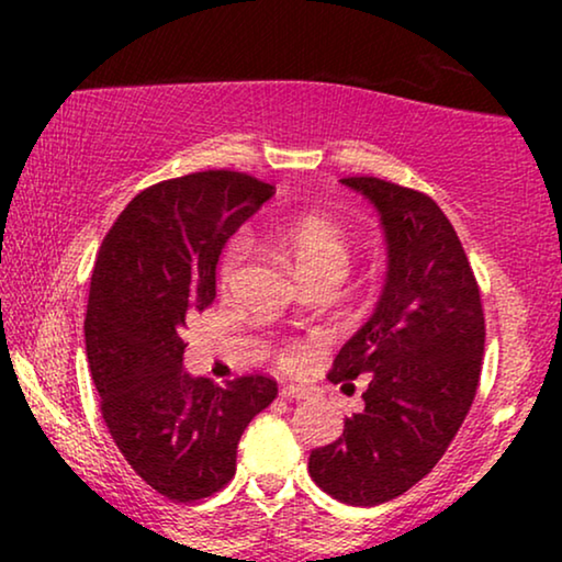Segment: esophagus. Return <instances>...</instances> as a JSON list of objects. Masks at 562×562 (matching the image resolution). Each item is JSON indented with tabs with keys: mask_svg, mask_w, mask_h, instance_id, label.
I'll use <instances>...</instances> for the list:
<instances>
[{
	"mask_svg": "<svg viewBox=\"0 0 562 562\" xmlns=\"http://www.w3.org/2000/svg\"><path fill=\"white\" fill-rule=\"evenodd\" d=\"M281 396L289 398V402H302V398L312 396V389L310 386H299V383H283Z\"/></svg>",
	"mask_w": 562,
	"mask_h": 562,
	"instance_id": "obj_1",
	"label": "esophagus"
}]
</instances>
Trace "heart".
Listing matches in <instances>:
<instances>
[{
  "mask_svg": "<svg viewBox=\"0 0 562 562\" xmlns=\"http://www.w3.org/2000/svg\"><path fill=\"white\" fill-rule=\"evenodd\" d=\"M268 240L289 260L302 281L317 279L325 273L345 276L350 260V233L340 220L325 212H302L281 220ZM245 256L243 240H233L220 260V286L229 289L237 279ZM304 356L302 345H286L281 350V366L294 368Z\"/></svg>",
  "mask_w": 562,
  "mask_h": 562,
  "instance_id": "1",
  "label": "heart"
}]
</instances>
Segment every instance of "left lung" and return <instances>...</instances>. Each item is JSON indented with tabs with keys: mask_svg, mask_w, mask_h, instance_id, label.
<instances>
[{
	"mask_svg": "<svg viewBox=\"0 0 562 562\" xmlns=\"http://www.w3.org/2000/svg\"><path fill=\"white\" fill-rule=\"evenodd\" d=\"M342 183L381 212L389 276L327 373L345 391L368 375L366 409L312 450L310 475L337 502L379 506L425 479L458 435L481 381L486 319L463 243L432 196L375 176Z\"/></svg>",
	"mask_w": 562,
	"mask_h": 562,
	"instance_id": "1",
	"label": "left lung"
}]
</instances>
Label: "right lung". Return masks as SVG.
I'll return each instance as SVG.
<instances>
[{
    "label": "right lung",
    "mask_w": 562,
    "mask_h": 562,
    "mask_svg": "<svg viewBox=\"0 0 562 562\" xmlns=\"http://www.w3.org/2000/svg\"><path fill=\"white\" fill-rule=\"evenodd\" d=\"M271 196V183L225 168L153 183L99 248L83 319L99 409L133 471L171 502L225 488L240 435L279 394L263 373L214 386L181 368L227 237Z\"/></svg>",
    "instance_id": "add662e5"
}]
</instances>
